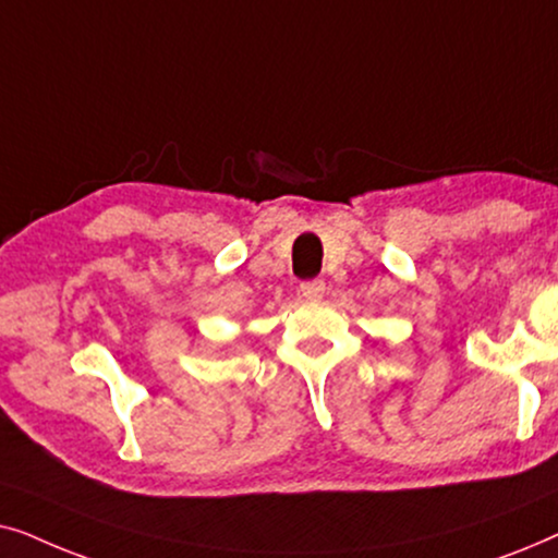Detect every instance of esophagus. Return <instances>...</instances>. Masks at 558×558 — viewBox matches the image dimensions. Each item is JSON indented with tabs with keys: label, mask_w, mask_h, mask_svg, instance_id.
I'll return each instance as SVG.
<instances>
[{
	"label": "esophagus",
	"mask_w": 558,
	"mask_h": 558,
	"mask_svg": "<svg viewBox=\"0 0 558 558\" xmlns=\"http://www.w3.org/2000/svg\"><path fill=\"white\" fill-rule=\"evenodd\" d=\"M300 292L304 300H319V296L325 294V281L323 279H312V281H304L300 287Z\"/></svg>",
	"instance_id": "34e87169"
}]
</instances>
